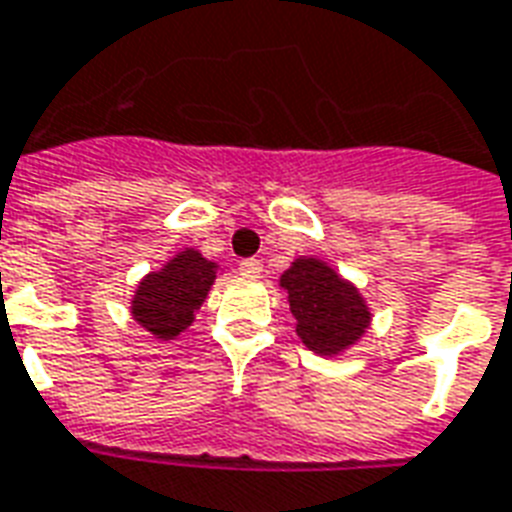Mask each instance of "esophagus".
Wrapping results in <instances>:
<instances>
[{"label": "esophagus", "mask_w": 512, "mask_h": 512, "mask_svg": "<svg viewBox=\"0 0 512 512\" xmlns=\"http://www.w3.org/2000/svg\"><path fill=\"white\" fill-rule=\"evenodd\" d=\"M239 268H241V273H244V276H260V273H263V263H260V260H255V257H247V260H241Z\"/></svg>", "instance_id": "34e87169"}]
</instances>
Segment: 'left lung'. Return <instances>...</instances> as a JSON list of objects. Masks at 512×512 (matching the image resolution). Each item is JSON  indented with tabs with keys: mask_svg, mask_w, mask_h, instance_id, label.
<instances>
[{
	"mask_svg": "<svg viewBox=\"0 0 512 512\" xmlns=\"http://www.w3.org/2000/svg\"><path fill=\"white\" fill-rule=\"evenodd\" d=\"M295 317V333L319 357H335L360 341L370 327V308L360 290L317 257H298L282 273Z\"/></svg>",
	"mask_w": 512,
	"mask_h": 512,
	"instance_id": "1",
	"label": "left lung"
}]
</instances>
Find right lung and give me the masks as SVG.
<instances>
[{
	"label": "right lung",
	"mask_w": 512,
	"mask_h": 512,
	"mask_svg": "<svg viewBox=\"0 0 512 512\" xmlns=\"http://www.w3.org/2000/svg\"><path fill=\"white\" fill-rule=\"evenodd\" d=\"M217 279V263L206 260L198 249H182L169 263L150 271L131 298V317L155 338L171 341L193 325Z\"/></svg>",
	"instance_id": "right-lung-1"
}]
</instances>
